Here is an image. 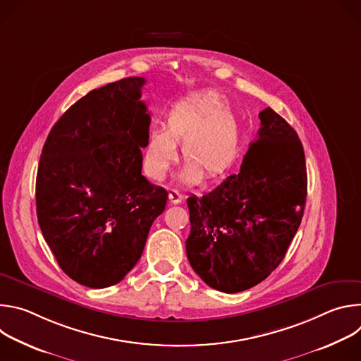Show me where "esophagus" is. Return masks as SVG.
<instances>
[{"mask_svg":"<svg viewBox=\"0 0 361 361\" xmlns=\"http://www.w3.org/2000/svg\"><path fill=\"white\" fill-rule=\"evenodd\" d=\"M169 197H170V201H171L173 204H180V202L184 200V194H181V192L177 191V190H171L170 194H169Z\"/></svg>","mask_w":361,"mask_h":361,"instance_id":"obj_1","label":"esophagus"}]
</instances>
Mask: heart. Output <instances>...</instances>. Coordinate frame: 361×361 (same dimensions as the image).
Segmentation results:
<instances>
[{
	"mask_svg": "<svg viewBox=\"0 0 361 361\" xmlns=\"http://www.w3.org/2000/svg\"><path fill=\"white\" fill-rule=\"evenodd\" d=\"M187 159L180 173L184 183H198L205 173L217 178L227 173L240 151V131L226 98L214 91L188 95L167 110L164 128H151L142 149L145 174L163 181L177 160V144Z\"/></svg>",
	"mask_w": 361,
	"mask_h": 361,
	"instance_id": "obj_1",
	"label": "heart"
}]
</instances>
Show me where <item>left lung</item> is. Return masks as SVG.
Listing matches in <instances>:
<instances>
[{
  "label": "left lung",
  "instance_id": "obj_1",
  "mask_svg": "<svg viewBox=\"0 0 361 361\" xmlns=\"http://www.w3.org/2000/svg\"><path fill=\"white\" fill-rule=\"evenodd\" d=\"M237 174L187 200L191 231L187 259L201 280L228 294L266 280L283 262L305 205L301 141L267 107Z\"/></svg>",
  "mask_w": 361,
  "mask_h": 361
}]
</instances>
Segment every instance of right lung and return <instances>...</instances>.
I'll list each match as a JSON object with an SVG mask.
<instances>
[{
  "instance_id": "obj_1",
  "label": "right lung",
  "mask_w": 361,
  "mask_h": 361,
  "mask_svg": "<svg viewBox=\"0 0 361 361\" xmlns=\"http://www.w3.org/2000/svg\"><path fill=\"white\" fill-rule=\"evenodd\" d=\"M142 77L90 91L51 128L37 171V217L61 270L104 288L137 264L169 192L142 174L149 128Z\"/></svg>"
}]
</instances>
